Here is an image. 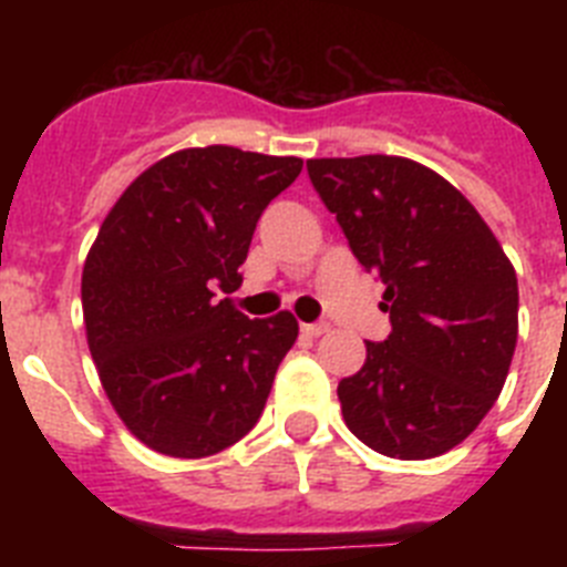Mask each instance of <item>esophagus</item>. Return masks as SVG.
<instances>
[{
  "label": "esophagus",
  "instance_id": "1",
  "mask_svg": "<svg viewBox=\"0 0 567 567\" xmlns=\"http://www.w3.org/2000/svg\"><path fill=\"white\" fill-rule=\"evenodd\" d=\"M300 332L307 338H320V334L329 332V323H300Z\"/></svg>",
  "mask_w": 567,
  "mask_h": 567
}]
</instances>
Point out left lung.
<instances>
[{
  "instance_id": "left-lung-1",
  "label": "left lung",
  "mask_w": 567,
  "mask_h": 567,
  "mask_svg": "<svg viewBox=\"0 0 567 567\" xmlns=\"http://www.w3.org/2000/svg\"><path fill=\"white\" fill-rule=\"evenodd\" d=\"M307 169L354 258L383 280L392 320L338 385L349 432L385 457L452 452L508 378L519 329L508 255L474 204L412 158H312Z\"/></svg>"
}]
</instances>
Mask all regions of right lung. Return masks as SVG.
<instances>
[{"label": "right lung", "instance_id": "obj_1", "mask_svg": "<svg viewBox=\"0 0 567 567\" xmlns=\"http://www.w3.org/2000/svg\"><path fill=\"white\" fill-rule=\"evenodd\" d=\"M300 167L227 144L178 150L104 218L82 272L84 332L110 405L153 452L213 457L258 423L298 320H249L215 292L240 287L255 224Z\"/></svg>", "mask_w": 567, "mask_h": 567}]
</instances>
